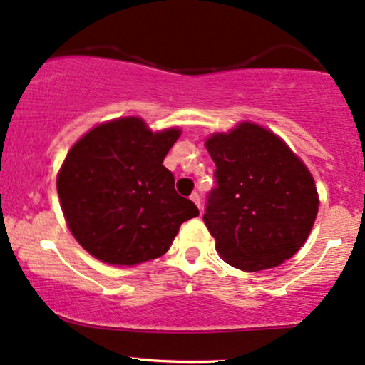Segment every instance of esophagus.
I'll return each instance as SVG.
<instances>
[{
	"label": "esophagus",
	"instance_id": "1",
	"mask_svg": "<svg viewBox=\"0 0 365 365\" xmlns=\"http://www.w3.org/2000/svg\"><path fill=\"white\" fill-rule=\"evenodd\" d=\"M190 197H191L192 203H195V205L197 206V208L201 210V197H200V195H197V192H192V195H191Z\"/></svg>",
	"mask_w": 365,
	"mask_h": 365
}]
</instances>
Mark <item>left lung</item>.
Listing matches in <instances>:
<instances>
[{
    "label": "left lung",
    "mask_w": 365,
    "mask_h": 365,
    "mask_svg": "<svg viewBox=\"0 0 365 365\" xmlns=\"http://www.w3.org/2000/svg\"><path fill=\"white\" fill-rule=\"evenodd\" d=\"M205 145L217 164L218 187L203 222L220 257L245 272L291 259L309 237L320 205L307 164L254 121L211 133Z\"/></svg>",
    "instance_id": "left-lung-1"
}]
</instances>
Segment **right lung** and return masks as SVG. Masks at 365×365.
I'll list each match as a JSON object with an SVG mask.
<instances>
[{"label":"right lung","instance_id":"1","mask_svg":"<svg viewBox=\"0 0 365 365\" xmlns=\"http://www.w3.org/2000/svg\"><path fill=\"white\" fill-rule=\"evenodd\" d=\"M182 130L152 132L140 116L93 127L57 173L61 208L78 244L110 265H138L169 250L179 227L200 215L162 165Z\"/></svg>","mask_w":365,"mask_h":365}]
</instances>
